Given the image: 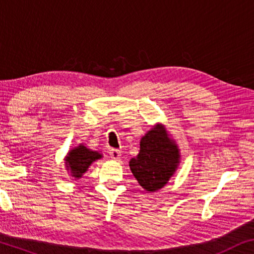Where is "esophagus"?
Masks as SVG:
<instances>
[{
  "label": "esophagus",
  "instance_id": "34e87169",
  "mask_svg": "<svg viewBox=\"0 0 254 254\" xmlns=\"http://www.w3.org/2000/svg\"><path fill=\"white\" fill-rule=\"evenodd\" d=\"M110 156H111V159H113L115 161H119L120 159H121V152H120V150L112 149V150H110Z\"/></svg>",
  "mask_w": 254,
  "mask_h": 254
}]
</instances>
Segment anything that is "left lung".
Masks as SVG:
<instances>
[{"label":"left lung","mask_w":254,"mask_h":254,"mask_svg":"<svg viewBox=\"0 0 254 254\" xmlns=\"http://www.w3.org/2000/svg\"><path fill=\"white\" fill-rule=\"evenodd\" d=\"M181 162L177 142L163 124L156 123L141 137L140 152L128 162L137 183L147 192L167 186Z\"/></svg>","instance_id":"left-lung-1"}]
</instances>
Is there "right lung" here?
<instances>
[{
  "mask_svg": "<svg viewBox=\"0 0 254 254\" xmlns=\"http://www.w3.org/2000/svg\"><path fill=\"white\" fill-rule=\"evenodd\" d=\"M103 158V154L100 151H93L85 144H79L77 146L72 147L67 152L65 158H64V165H65L66 172L70 177L75 180L81 179L83 177L91 164L95 162L96 160Z\"/></svg>",
  "mask_w": 254,
  "mask_h": 254,
  "instance_id": "1",
  "label": "right lung"
}]
</instances>
